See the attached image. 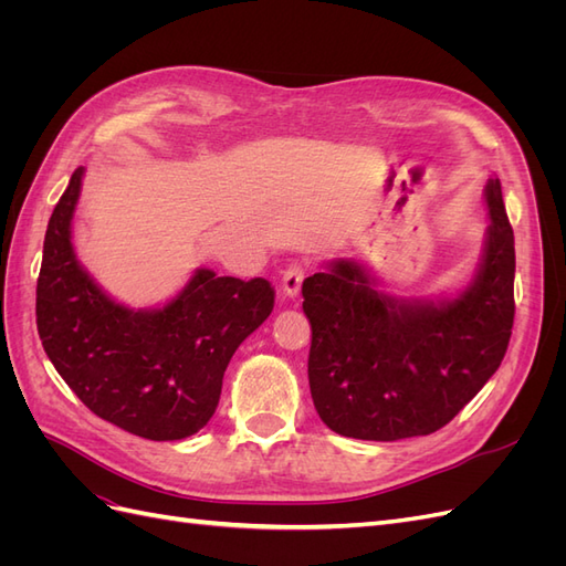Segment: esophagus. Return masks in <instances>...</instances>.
<instances>
[{
	"instance_id": "34e87169",
	"label": "esophagus",
	"mask_w": 566,
	"mask_h": 566,
	"mask_svg": "<svg viewBox=\"0 0 566 566\" xmlns=\"http://www.w3.org/2000/svg\"><path fill=\"white\" fill-rule=\"evenodd\" d=\"M304 276H306L304 264H290V266L283 271V281H281V293H283V297L295 300V297L300 295V290H302Z\"/></svg>"
}]
</instances>
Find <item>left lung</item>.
<instances>
[{
	"label": "left lung",
	"mask_w": 566,
	"mask_h": 566,
	"mask_svg": "<svg viewBox=\"0 0 566 566\" xmlns=\"http://www.w3.org/2000/svg\"><path fill=\"white\" fill-rule=\"evenodd\" d=\"M484 196L482 264L455 297H391L354 260L302 283L312 399L333 432L366 441L432 434L499 370L515 321V235L501 181L489 179Z\"/></svg>",
	"instance_id": "1"
}]
</instances>
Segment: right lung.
Instances as JSON below:
<instances>
[{
    "mask_svg": "<svg viewBox=\"0 0 566 566\" xmlns=\"http://www.w3.org/2000/svg\"><path fill=\"white\" fill-rule=\"evenodd\" d=\"M77 167L51 212L38 279V333L65 385L92 413L150 441L186 439L214 416L241 342L269 318L273 287L198 269L158 310H129L77 262Z\"/></svg>",
    "mask_w": 566,
    "mask_h": 566,
    "instance_id": "add662e5",
    "label": "right lung"
}]
</instances>
